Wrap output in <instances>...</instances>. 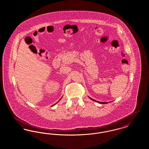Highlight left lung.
<instances>
[{
	"mask_svg": "<svg viewBox=\"0 0 149 149\" xmlns=\"http://www.w3.org/2000/svg\"><path fill=\"white\" fill-rule=\"evenodd\" d=\"M90 99H92L93 100H94V101H95V102H98V103H102V104H106V103H108V102H98V101H97V100H95L94 99H93L92 98H90V97H89Z\"/></svg>",
	"mask_w": 149,
	"mask_h": 149,
	"instance_id": "8db88e82",
	"label": "left lung"
}]
</instances>
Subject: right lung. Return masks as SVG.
<instances>
[{"label":"right lung","mask_w":149,"mask_h":149,"mask_svg":"<svg viewBox=\"0 0 149 149\" xmlns=\"http://www.w3.org/2000/svg\"><path fill=\"white\" fill-rule=\"evenodd\" d=\"M59 100H58V101H59ZM55 104H54V105H53V106H54V105H55Z\"/></svg>","instance_id":"add662e5"}]
</instances>
